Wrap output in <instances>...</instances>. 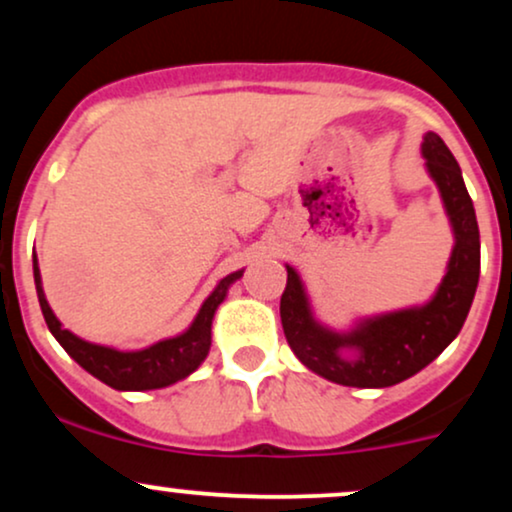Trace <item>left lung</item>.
<instances>
[{
	"mask_svg": "<svg viewBox=\"0 0 512 512\" xmlns=\"http://www.w3.org/2000/svg\"><path fill=\"white\" fill-rule=\"evenodd\" d=\"M421 156L426 158V170L436 182L455 236L448 272L431 301L361 317L354 327L337 332L313 315L301 276L286 264L289 276L279 305L286 342L305 368L337 385L390 387L411 378L443 354L472 308L481 257L472 197L455 156L436 132L424 134Z\"/></svg>",
	"mask_w": 512,
	"mask_h": 512,
	"instance_id": "obj_1",
	"label": "left lung"
}]
</instances>
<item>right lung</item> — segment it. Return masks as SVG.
<instances>
[{"instance_id": "obj_1", "label": "right lung", "mask_w": 512, "mask_h": 512, "mask_svg": "<svg viewBox=\"0 0 512 512\" xmlns=\"http://www.w3.org/2000/svg\"><path fill=\"white\" fill-rule=\"evenodd\" d=\"M245 269L223 276L216 284V289L209 293L207 301L202 303L199 313L192 325L182 334L161 339V342L146 346L137 351H120L113 346L93 344L86 339L76 337L74 332L64 330L62 322L52 313L48 298L43 291V279H40L38 257L33 255V279L35 291H38L40 310H43L45 322L52 337L62 344V349L79 363L81 368L88 370L93 378L110 385L113 390L122 392H142V390H161L178 380H185L187 375L195 373L202 366V361L209 354L211 346V320H214L216 308L223 303L231 284L243 276Z\"/></svg>"}]
</instances>
